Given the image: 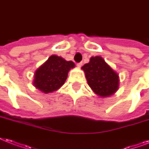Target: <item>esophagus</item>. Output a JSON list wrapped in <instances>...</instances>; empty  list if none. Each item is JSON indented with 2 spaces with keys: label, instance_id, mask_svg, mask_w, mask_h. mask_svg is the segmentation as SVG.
<instances>
[{
  "label": "esophagus",
  "instance_id": "34e87169",
  "mask_svg": "<svg viewBox=\"0 0 149 149\" xmlns=\"http://www.w3.org/2000/svg\"><path fill=\"white\" fill-rule=\"evenodd\" d=\"M82 65H83V63H77V66H78V67H79V68L81 67Z\"/></svg>",
  "mask_w": 149,
  "mask_h": 149
}]
</instances>
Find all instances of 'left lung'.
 I'll list each match as a JSON object with an SVG mask.
<instances>
[{
	"label": "left lung",
	"instance_id": "obj_1",
	"mask_svg": "<svg viewBox=\"0 0 149 149\" xmlns=\"http://www.w3.org/2000/svg\"><path fill=\"white\" fill-rule=\"evenodd\" d=\"M88 85L96 94L102 97L112 95L118 91V75L100 56L91 57L90 63L82 67Z\"/></svg>",
	"mask_w": 149,
	"mask_h": 149
}]
</instances>
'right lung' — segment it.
Here are the masks:
<instances>
[{
    "label": "right lung",
    "mask_w": 149,
    "mask_h": 149,
    "mask_svg": "<svg viewBox=\"0 0 149 149\" xmlns=\"http://www.w3.org/2000/svg\"><path fill=\"white\" fill-rule=\"evenodd\" d=\"M75 64L60 56H51L35 73L34 85L45 93L58 90L67 79L68 72Z\"/></svg>",
    "instance_id": "1"
}]
</instances>
